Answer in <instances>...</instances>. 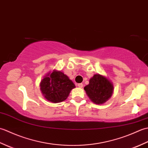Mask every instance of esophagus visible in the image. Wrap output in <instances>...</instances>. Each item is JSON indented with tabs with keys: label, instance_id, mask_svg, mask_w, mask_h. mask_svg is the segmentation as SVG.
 <instances>
[{
	"label": "esophagus",
	"instance_id": "obj_1",
	"mask_svg": "<svg viewBox=\"0 0 148 148\" xmlns=\"http://www.w3.org/2000/svg\"><path fill=\"white\" fill-rule=\"evenodd\" d=\"M77 86L81 88H83V83H79V84H77Z\"/></svg>",
	"mask_w": 148,
	"mask_h": 148
}]
</instances>
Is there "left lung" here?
<instances>
[{"instance_id": "left-lung-1", "label": "left lung", "mask_w": 148, "mask_h": 148, "mask_svg": "<svg viewBox=\"0 0 148 148\" xmlns=\"http://www.w3.org/2000/svg\"><path fill=\"white\" fill-rule=\"evenodd\" d=\"M112 83L106 77L95 74L90 79L89 84L84 88L88 97L96 104H102L111 97Z\"/></svg>"}]
</instances>
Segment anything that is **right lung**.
<instances>
[{
    "instance_id": "obj_1",
    "label": "right lung",
    "mask_w": 148,
    "mask_h": 148,
    "mask_svg": "<svg viewBox=\"0 0 148 148\" xmlns=\"http://www.w3.org/2000/svg\"><path fill=\"white\" fill-rule=\"evenodd\" d=\"M40 89L45 98L52 103L67 99L75 84L64 72L56 70L47 74L40 83Z\"/></svg>"
}]
</instances>
